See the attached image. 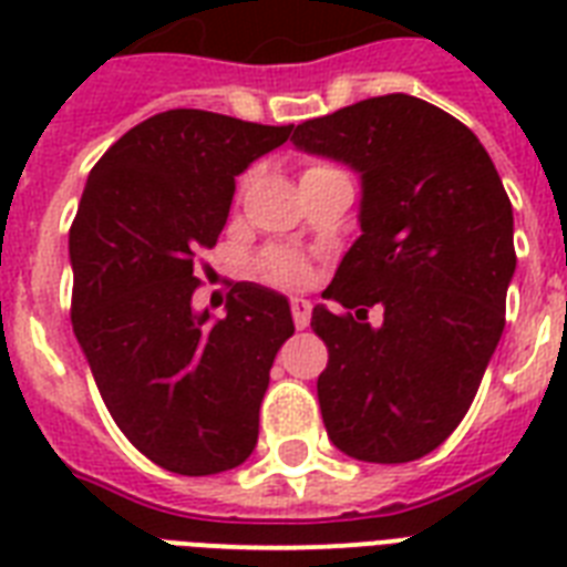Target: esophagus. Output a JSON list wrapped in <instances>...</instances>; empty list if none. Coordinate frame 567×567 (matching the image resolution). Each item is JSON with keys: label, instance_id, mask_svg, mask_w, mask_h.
<instances>
[{"label": "esophagus", "instance_id": "1", "mask_svg": "<svg viewBox=\"0 0 567 567\" xmlns=\"http://www.w3.org/2000/svg\"><path fill=\"white\" fill-rule=\"evenodd\" d=\"M291 318H293V327H297V329L309 327L311 302L302 300V297H293V300H291Z\"/></svg>", "mask_w": 567, "mask_h": 567}]
</instances>
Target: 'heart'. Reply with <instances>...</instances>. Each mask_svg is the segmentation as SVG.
Segmentation results:
<instances>
[{"label": "heart", "mask_w": 567, "mask_h": 567, "mask_svg": "<svg viewBox=\"0 0 567 567\" xmlns=\"http://www.w3.org/2000/svg\"><path fill=\"white\" fill-rule=\"evenodd\" d=\"M318 171H332L327 164H311L306 173H318ZM252 182V171L244 173L238 179V194L247 190V185ZM256 276L261 282L274 285V288H282V291H293V288H302V285L309 282L311 267L309 261L300 256V252H293L288 247H267L261 256L256 258V265H252Z\"/></svg>", "instance_id": "heart-1"}]
</instances>
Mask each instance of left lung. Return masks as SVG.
I'll return each mask as SVG.
<instances>
[{
    "mask_svg": "<svg viewBox=\"0 0 567 567\" xmlns=\"http://www.w3.org/2000/svg\"><path fill=\"white\" fill-rule=\"evenodd\" d=\"M291 141L362 173V235L323 291L350 311H311L329 350L327 435L362 462L426 456L467 414L506 327L509 196L465 123L405 93L306 120Z\"/></svg>",
    "mask_w": 567,
    "mask_h": 567,
    "instance_id": "left-lung-1",
    "label": "left lung"
}]
</instances>
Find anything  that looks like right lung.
<instances>
[{"mask_svg":"<svg viewBox=\"0 0 567 567\" xmlns=\"http://www.w3.org/2000/svg\"><path fill=\"white\" fill-rule=\"evenodd\" d=\"M291 128L196 109L155 114L96 162L70 226L75 338L120 432L173 474L231 471L256 447L291 306L256 282L231 288L223 318L190 300L235 176Z\"/></svg>","mask_w":567,"mask_h":567,"instance_id":"right-lung-1","label":"right lung"}]
</instances>
